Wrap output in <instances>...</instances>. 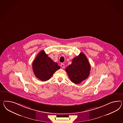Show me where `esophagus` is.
Listing matches in <instances>:
<instances>
[{
    "label": "esophagus",
    "instance_id": "esophagus-1",
    "mask_svg": "<svg viewBox=\"0 0 123 123\" xmlns=\"http://www.w3.org/2000/svg\"><path fill=\"white\" fill-rule=\"evenodd\" d=\"M61 66H62V68H65V65L64 64H61Z\"/></svg>",
    "mask_w": 123,
    "mask_h": 123
}]
</instances>
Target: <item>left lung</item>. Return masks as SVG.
Listing matches in <instances>:
<instances>
[{
	"instance_id": "1",
	"label": "left lung",
	"mask_w": 123,
	"mask_h": 123,
	"mask_svg": "<svg viewBox=\"0 0 123 123\" xmlns=\"http://www.w3.org/2000/svg\"><path fill=\"white\" fill-rule=\"evenodd\" d=\"M91 69L87 57L84 54L80 53L73 59L71 64L66 68V71L71 81L77 84L87 79Z\"/></svg>"
}]
</instances>
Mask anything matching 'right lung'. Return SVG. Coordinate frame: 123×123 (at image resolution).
<instances>
[{
    "label": "right lung",
    "mask_w": 123,
    "mask_h": 123,
    "mask_svg": "<svg viewBox=\"0 0 123 123\" xmlns=\"http://www.w3.org/2000/svg\"><path fill=\"white\" fill-rule=\"evenodd\" d=\"M59 69L57 63L53 62L44 50L40 52L32 63V69L36 77L42 81L49 80Z\"/></svg>",
    "instance_id": "add662e5"
}]
</instances>
